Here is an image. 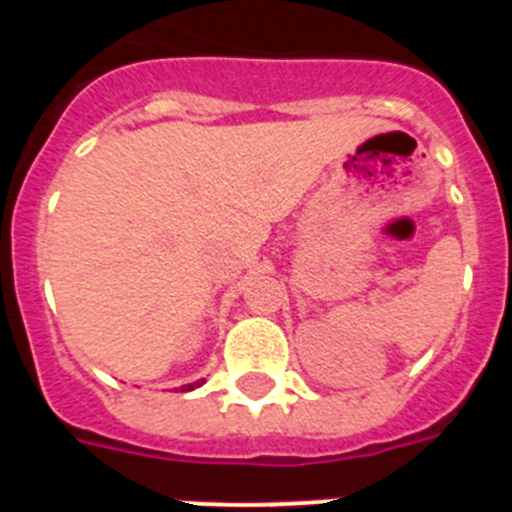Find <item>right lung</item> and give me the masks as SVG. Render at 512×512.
I'll use <instances>...</instances> for the list:
<instances>
[{"label": "right lung", "instance_id": "right-lung-1", "mask_svg": "<svg viewBox=\"0 0 512 512\" xmlns=\"http://www.w3.org/2000/svg\"><path fill=\"white\" fill-rule=\"evenodd\" d=\"M194 384L200 387V382H194ZM194 384H187V387H182V392H184V390H194Z\"/></svg>", "mask_w": 512, "mask_h": 512}]
</instances>
